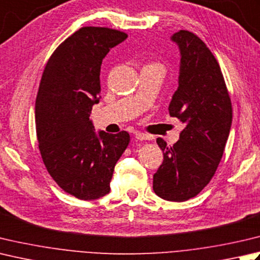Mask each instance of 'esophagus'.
<instances>
[{
  "label": "esophagus",
  "mask_w": 260,
  "mask_h": 260,
  "mask_svg": "<svg viewBox=\"0 0 260 260\" xmlns=\"http://www.w3.org/2000/svg\"><path fill=\"white\" fill-rule=\"evenodd\" d=\"M135 137L140 141H146V140H151V137L149 135H146L144 133H140V132H136Z\"/></svg>",
  "instance_id": "obj_1"
}]
</instances>
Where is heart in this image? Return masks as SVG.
I'll list each match as a JSON object with an SVG mask.
<instances>
[{
	"label": "heart",
	"instance_id": "1",
	"mask_svg": "<svg viewBox=\"0 0 260 260\" xmlns=\"http://www.w3.org/2000/svg\"><path fill=\"white\" fill-rule=\"evenodd\" d=\"M149 65H160L161 66V64H159V63H152V64H149Z\"/></svg>",
	"mask_w": 260,
	"mask_h": 260
}]
</instances>
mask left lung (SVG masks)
I'll return each mask as SVG.
<instances>
[{"mask_svg": "<svg viewBox=\"0 0 260 260\" xmlns=\"http://www.w3.org/2000/svg\"><path fill=\"white\" fill-rule=\"evenodd\" d=\"M180 48L179 86L169 113L186 125L174 145L157 137L164 164L153 176L155 194L184 202L204 189L220 165L230 133L232 105L224 78L214 55L188 30L174 34Z\"/></svg>", "mask_w": 260, "mask_h": 260, "instance_id": "8db88e82", "label": "left lung"}]
</instances>
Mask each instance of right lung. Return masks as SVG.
Masks as SVG:
<instances>
[{
  "label": "right lung",
  "mask_w": 260,
  "mask_h": 260,
  "mask_svg": "<svg viewBox=\"0 0 260 260\" xmlns=\"http://www.w3.org/2000/svg\"><path fill=\"white\" fill-rule=\"evenodd\" d=\"M127 34L82 27L50 56L36 99V132L44 165L62 189L79 200L108 194L115 166L129 134L99 132L89 117L100 98V68L110 48Z\"/></svg>",
  "instance_id": "add662e5"
}]
</instances>
